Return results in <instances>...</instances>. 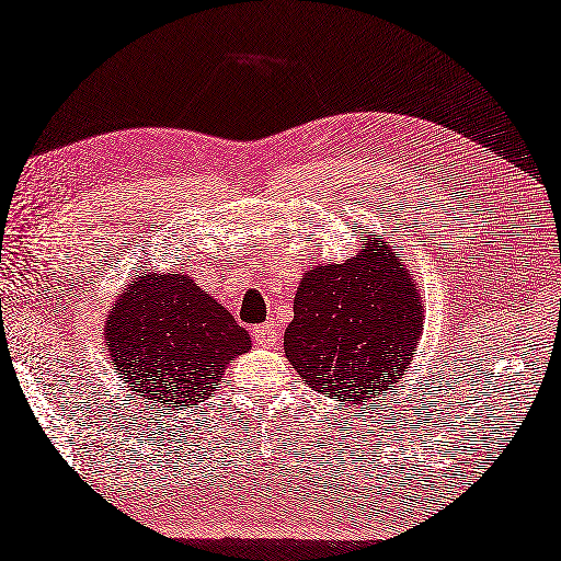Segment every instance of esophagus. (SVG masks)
<instances>
[{
    "label": "esophagus",
    "instance_id": "34e87169",
    "mask_svg": "<svg viewBox=\"0 0 561 561\" xmlns=\"http://www.w3.org/2000/svg\"><path fill=\"white\" fill-rule=\"evenodd\" d=\"M251 334H254V341L259 346H276L278 344V327L276 324H259L251 329Z\"/></svg>",
    "mask_w": 561,
    "mask_h": 561
}]
</instances>
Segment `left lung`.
<instances>
[{
  "instance_id": "8db88e82",
  "label": "left lung",
  "mask_w": 561,
  "mask_h": 561,
  "mask_svg": "<svg viewBox=\"0 0 561 561\" xmlns=\"http://www.w3.org/2000/svg\"><path fill=\"white\" fill-rule=\"evenodd\" d=\"M293 310L285 356L302 382L346 404L370 402L402 380L424 329L414 273L377 234L344 264L307 271Z\"/></svg>"
}]
</instances>
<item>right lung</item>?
I'll list each match as a JSON object with an SVG mask.
<instances>
[{"mask_svg": "<svg viewBox=\"0 0 561 561\" xmlns=\"http://www.w3.org/2000/svg\"><path fill=\"white\" fill-rule=\"evenodd\" d=\"M111 365L152 409L193 407L251 348L244 327L181 273H142L106 314Z\"/></svg>", "mask_w": 561, "mask_h": 561, "instance_id": "add662e5", "label": "right lung"}]
</instances>
